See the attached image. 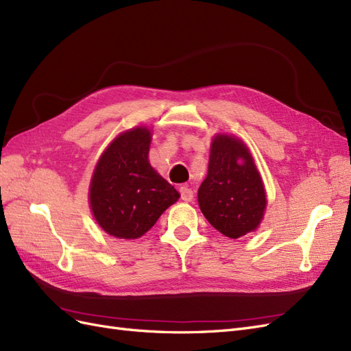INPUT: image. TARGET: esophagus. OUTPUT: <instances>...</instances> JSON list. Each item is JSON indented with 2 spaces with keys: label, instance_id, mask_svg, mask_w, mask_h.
Here are the masks:
<instances>
[{
  "label": "esophagus",
  "instance_id": "obj_1",
  "mask_svg": "<svg viewBox=\"0 0 351 351\" xmlns=\"http://www.w3.org/2000/svg\"><path fill=\"white\" fill-rule=\"evenodd\" d=\"M180 199L184 202H192L193 200V190L189 189V186H182L178 189Z\"/></svg>",
  "mask_w": 351,
  "mask_h": 351
}]
</instances>
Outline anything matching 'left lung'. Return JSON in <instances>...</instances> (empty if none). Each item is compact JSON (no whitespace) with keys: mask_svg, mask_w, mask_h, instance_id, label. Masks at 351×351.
Wrapping results in <instances>:
<instances>
[{"mask_svg":"<svg viewBox=\"0 0 351 351\" xmlns=\"http://www.w3.org/2000/svg\"><path fill=\"white\" fill-rule=\"evenodd\" d=\"M197 200L209 224L230 239L259 226L267 196L247 147L236 137L218 134L212 142L208 176Z\"/></svg>","mask_w":351,"mask_h":351,"instance_id":"left-lung-1","label":"left lung"}]
</instances>
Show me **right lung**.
Here are the masks:
<instances>
[{"mask_svg":"<svg viewBox=\"0 0 351 351\" xmlns=\"http://www.w3.org/2000/svg\"><path fill=\"white\" fill-rule=\"evenodd\" d=\"M149 145L151 132L145 127L125 132L112 141L95 168L90 206L110 236H143L180 197L174 186L151 167Z\"/></svg>","mask_w":351,"mask_h":351,"instance_id":"1","label":"right lung"}]
</instances>
